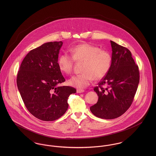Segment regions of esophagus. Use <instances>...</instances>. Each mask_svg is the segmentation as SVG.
I'll use <instances>...</instances> for the list:
<instances>
[{
    "label": "esophagus",
    "mask_w": 156,
    "mask_h": 156,
    "mask_svg": "<svg viewBox=\"0 0 156 156\" xmlns=\"http://www.w3.org/2000/svg\"><path fill=\"white\" fill-rule=\"evenodd\" d=\"M84 92V90H83V89H76V92H77V93H82V92Z\"/></svg>",
    "instance_id": "34e87169"
}]
</instances>
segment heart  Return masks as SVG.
<instances>
[{
  "mask_svg": "<svg viewBox=\"0 0 156 156\" xmlns=\"http://www.w3.org/2000/svg\"><path fill=\"white\" fill-rule=\"evenodd\" d=\"M71 55L62 54L58 60L59 69L67 74L74 69L75 61L83 62L81 74L73 76L69 84L78 88H85L95 80H100L109 72L111 66L112 57L107 51L101 50L95 45L88 44L78 45L70 50Z\"/></svg>",
  "mask_w": 156,
  "mask_h": 156,
  "instance_id": "1",
  "label": "heart"
}]
</instances>
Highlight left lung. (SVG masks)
Here are the masks:
<instances>
[{
  "instance_id": "obj_1",
  "label": "left lung",
  "mask_w": 156,
  "mask_h": 156,
  "mask_svg": "<svg viewBox=\"0 0 156 156\" xmlns=\"http://www.w3.org/2000/svg\"><path fill=\"white\" fill-rule=\"evenodd\" d=\"M112 54L110 69L94 88L98 101L91 112L104 119L117 118L130 108L139 83V67L126 47L111 41Z\"/></svg>"
}]
</instances>
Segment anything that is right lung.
Returning <instances> with one entry per match:
<instances>
[{
  "instance_id": "1",
  "label": "right lung",
  "mask_w": 156,
  "mask_h": 156,
  "mask_svg": "<svg viewBox=\"0 0 156 156\" xmlns=\"http://www.w3.org/2000/svg\"><path fill=\"white\" fill-rule=\"evenodd\" d=\"M63 43H46L31 50L23 60L17 76V85L27 110L37 119L53 121L67 111L69 96L76 90L58 87L66 81L58 60Z\"/></svg>"
}]
</instances>
